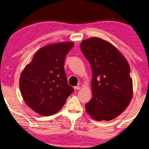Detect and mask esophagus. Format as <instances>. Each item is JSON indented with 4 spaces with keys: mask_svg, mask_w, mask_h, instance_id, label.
Listing matches in <instances>:
<instances>
[{
    "mask_svg": "<svg viewBox=\"0 0 149 149\" xmlns=\"http://www.w3.org/2000/svg\"><path fill=\"white\" fill-rule=\"evenodd\" d=\"M80 87L79 86H75L74 87V89H75V90H78V89H80Z\"/></svg>",
    "mask_w": 149,
    "mask_h": 149,
    "instance_id": "obj_1",
    "label": "esophagus"
}]
</instances>
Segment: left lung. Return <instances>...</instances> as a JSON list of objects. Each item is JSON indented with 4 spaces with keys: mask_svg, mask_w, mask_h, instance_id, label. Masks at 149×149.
<instances>
[{
    "mask_svg": "<svg viewBox=\"0 0 149 149\" xmlns=\"http://www.w3.org/2000/svg\"><path fill=\"white\" fill-rule=\"evenodd\" d=\"M80 49L90 63L92 95L86 104L92 118L110 120L125 110L132 97V80L127 60L108 41L99 38L84 40Z\"/></svg>",
    "mask_w": 149,
    "mask_h": 149,
    "instance_id": "8db88e82",
    "label": "left lung"
}]
</instances>
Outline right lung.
I'll list each match as a JSON object with an SVG mask.
<instances>
[{
	"instance_id": "1",
	"label": "right lung",
	"mask_w": 149,
	"mask_h": 149,
	"mask_svg": "<svg viewBox=\"0 0 149 149\" xmlns=\"http://www.w3.org/2000/svg\"><path fill=\"white\" fill-rule=\"evenodd\" d=\"M73 45L72 42H64L42 47L22 72L19 87L22 98L41 116L56 113L74 91L67 83L63 67L66 55Z\"/></svg>"
}]
</instances>
